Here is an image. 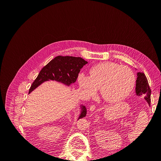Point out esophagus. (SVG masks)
Instances as JSON below:
<instances>
[{"label": "esophagus", "instance_id": "esophagus-1", "mask_svg": "<svg viewBox=\"0 0 161 161\" xmlns=\"http://www.w3.org/2000/svg\"><path fill=\"white\" fill-rule=\"evenodd\" d=\"M96 108V107L95 105H91V107H90V111H93Z\"/></svg>", "mask_w": 161, "mask_h": 161}]
</instances>
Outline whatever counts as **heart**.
<instances>
[{
  "instance_id": "1",
  "label": "heart",
  "mask_w": 161,
  "mask_h": 161,
  "mask_svg": "<svg viewBox=\"0 0 161 161\" xmlns=\"http://www.w3.org/2000/svg\"><path fill=\"white\" fill-rule=\"evenodd\" d=\"M135 82L132 69L113 62H104L92 67L90 76H79V83L85 96H93L100 89L102 98L108 103L125 99L132 91Z\"/></svg>"
}]
</instances>
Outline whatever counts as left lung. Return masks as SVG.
Listing matches in <instances>:
<instances>
[{"label":"left lung","mask_w":161,"mask_h":161,"mask_svg":"<svg viewBox=\"0 0 161 161\" xmlns=\"http://www.w3.org/2000/svg\"><path fill=\"white\" fill-rule=\"evenodd\" d=\"M136 93L138 96H144V99L150 106L151 90L148 85V80L144 72L137 73V79L136 82Z\"/></svg>","instance_id":"obj_1"}]
</instances>
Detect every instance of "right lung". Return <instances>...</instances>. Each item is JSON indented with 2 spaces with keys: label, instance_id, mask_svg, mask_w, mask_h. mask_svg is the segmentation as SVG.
Listing matches in <instances>:
<instances>
[{
  "label": "right lung",
  "instance_id": "obj_1",
  "mask_svg": "<svg viewBox=\"0 0 161 161\" xmlns=\"http://www.w3.org/2000/svg\"><path fill=\"white\" fill-rule=\"evenodd\" d=\"M87 63L80 57L56 56L41 70L32 83L29 93L46 81L54 80L70 86L76 82L80 69ZM80 108V114L78 119L84 118L86 114L85 107L81 105Z\"/></svg>",
  "mask_w": 161,
  "mask_h": 161
}]
</instances>
